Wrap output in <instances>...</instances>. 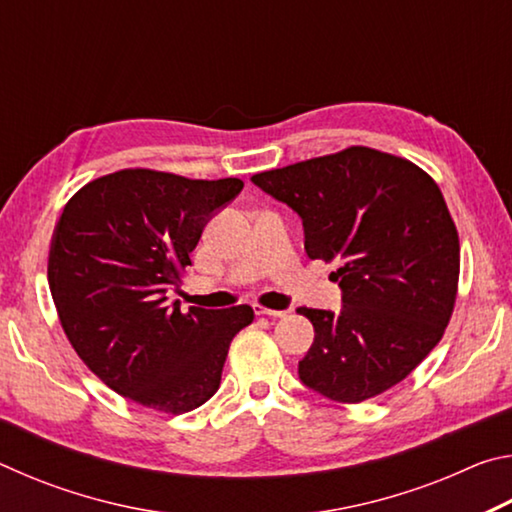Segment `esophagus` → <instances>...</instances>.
Listing matches in <instances>:
<instances>
[{"instance_id":"34e87169","label":"esophagus","mask_w":512,"mask_h":512,"mask_svg":"<svg viewBox=\"0 0 512 512\" xmlns=\"http://www.w3.org/2000/svg\"><path fill=\"white\" fill-rule=\"evenodd\" d=\"M255 314L257 316H271V318H284V316H287V311H284V309H268V307L257 305Z\"/></svg>"}]
</instances>
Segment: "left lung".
Masks as SVG:
<instances>
[{
	"label": "left lung",
	"instance_id": "1",
	"mask_svg": "<svg viewBox=\"0 0 512 512\" xmlns=\"http://www.w3.org/2000/svg\"><path fill=\"white\" fill-rule=\"evenodd\" d=\"M296 210L311 259H339V314L300 307L314 345L300 379L359 404L400 384L443 339L461 273V244L443 192L418 164L368 146L255 173Z\"/></svg>",
	"mask_w": 512,
	"mask_h": 512
}]
</instances>
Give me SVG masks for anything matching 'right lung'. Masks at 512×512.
<instances>
[{"mask_svg":"<svg viewBox=\"0 0 512 512\" xmlns=\"http://www.w3.org/2000/svg\"><path fill=\"white\" fill-rule=\"evenodd\" d=\"M241 187L137 167L92 180L63 207L49 246L51 298L81 361L126 400L180 415L219 391L253 307L180 311L167 291L192 266L210 214Z\"/></svg>","mask_w":512,"mask_h":512,"instance_id":"obj_1","label":"right lung"}]
</instances>
